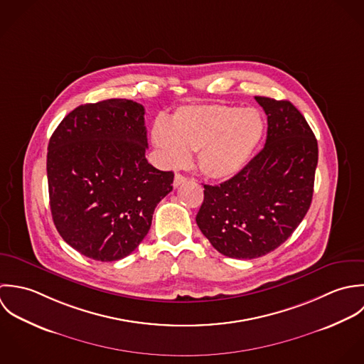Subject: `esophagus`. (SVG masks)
Instances as JSON below:
<instances>
[{"instance_id":"obj_1","label":"esophagus","mask_w":364,"mask_h":364,"mask_svg":"<svg viewBox=\"0 0 364 364\" xmlns=\"http://www.w3.org/2000/svg\"><path fill=\"white\" fill-rule=\"evenodd\" d=\"M187 181H188V178H187V177H184L183 174H176V176H174V183H173V186L177 188V187H180V186L186 184Z\"/></svg>"}]
</instances>
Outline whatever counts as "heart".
<instances>
[{
	"label": "heart",
	"instance_id": "heart-1",
	"mask_svg": "<svg viewBox=\"0 0 364 364\" xmlns=\"http://www.w3.org/2000/svg\"><path fill=\"white\" fill-rule=\"evenodd\" d=\"M264 132L260 109L210 102L177 108L168 124L156 121L151 139L167 166L181 167L188 163L190 151H197L203 174L225 181L250 163Z\"/></svg>",
	"mask_w": 364,
	"mask_h": 364
}]
</instances>
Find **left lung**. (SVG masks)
<instances>
[{"label": "left lung", "instance_id": "obj_1", "mask_svg": "<svg viewBox=\"0 0 364 364\" xmlns=\"http://www.w3.org/2000/svg\"><path fill=\"white\" fill-rule=\"evenodd\" d=\"M267 115L264 147L235 177L204 184L197 225L219 253L262 257L283 245L309 210L318 142L290 101L255 97Z\"/></svg>", "mask_w": 364, "mask_h": 364}]
</instances>
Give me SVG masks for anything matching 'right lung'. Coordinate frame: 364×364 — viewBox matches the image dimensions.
<instances>
[{"mask_svg":"<svg viewBox=\"0 0 364 364\" xmlns=\"http://www.w3.org/2000/svg\"><path fill=\"white\" fill-rule=\"evenodd\" d=\"M145 108L112 98L77 107L48 146L50 211L60 236L81 255L115 262L144 240L173 171L146 160Z\"/></svg>","mask_w":364,"mask_h":364,"instance_id":"add662e5","label":"right lung"}]
</instances>
